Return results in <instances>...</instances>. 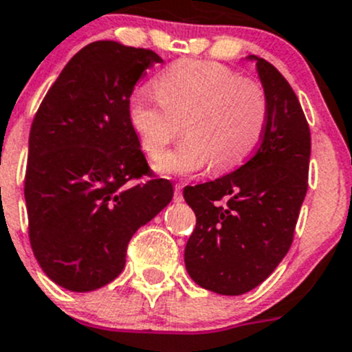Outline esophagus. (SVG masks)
<instances>
[{
    "mask_svg": "<svg viewBox=\"0 0 352 352\" xmlns=\"http://www.w3.org/2000/svg\"><path fill=\"white\" fill-rule=\"evenodd\" d=\"M173 199H175V203H180V201L184 199V197H182V186H180V184H175V192H173Z\"/></svg>",
    "mask_w": 352,
    "mask_h": 352,
    "instance_id": "34e87169",
    "label": "esophagus"
}]
</instances>
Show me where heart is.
I'll list each match as a JSON object with an SVG mask.
<instances>
[{"instance_id": "1", "label": "heart", "mask_w": 352, "mask_h": 352, "mask_svg": "<svg viewBox=\"0 0 352 352\" xmlns=\"http://www.w3.org/2000/svg\"><path fill=\"white\" fill-rule=\"evenodd\" d=\"M153 89L138 91L127 104L142 151L158 158L179 138L180 124L187 135L156 162V172L189 177L210 163L214 172H227L258 149L270 107L256 80L213 61L180 60L156 75Z\"/></svg>"}]
</instances>
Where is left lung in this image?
Here are the masks:
<instances>
[{
    "label": "left lung",
    "instance_id": "obj_1",
    "mask_svg": "<svg viewBox=\"0 0 352 352\" xmlns=\"http://www.w3.org/2000/svg\"><path fill=\"white\" fill-rule=\"evenodd\" d=\"M245 60L256 63L270 107L261 144L235 172L184 189L196 213L186 270L199 287L221 296L245 294L274 274L308 190L311 135L298 96L267 60Z\"/></svg>",
    "mask_w": 352,
    "mask_h": 352
}]
</instances>
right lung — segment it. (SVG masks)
<instances>
[{
	"mask_svg": "<svg viewBox=\"0 0 352 352\" xmlns=\"http://www.w3.org/2000/svg\"><path fill=\"white\" fill-rule=\"evenodd\" d=\"M162 58L117 41L82 47L37 110L29 135L25 204L39 267L60 287L91 292L125 267L127 244L173 197L149 173L127 104Z\"/></svg>",
	"mask_w": 352,
	"mask_h": 352,
	"instance_id": "add662e5",
	"label": "right lung"
}]
</instances>
